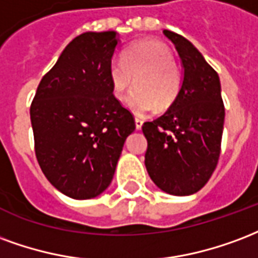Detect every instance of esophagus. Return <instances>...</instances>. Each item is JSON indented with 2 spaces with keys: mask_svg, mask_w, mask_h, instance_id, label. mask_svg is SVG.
Returning <instances> with one entry per match:
<instances>
[{
  "mask_svg": "<svg viewBox=\"0 0 258 258\" xmlns=\"http://www.w3.org/2000/svg\"><path fill=\"white\" fill-rule=\"evenodd\" d=\"M135 125H136L137 131H140V129H142V126H143V121L140 119V118H136V119H135Z\"/></svg>",
  "mask_w": 258,
  "mask_h": 258,
  "instance_id": "1",
  "label": "esophagus"
}]
</instances>
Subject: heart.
I'll use <instances>...</instances> for the list:
<instances>
[{
    "label": "heart",
    "mask_w": 258,
    "mask_h": 258,
    "mask_svg": "<svg viewBox=\"0 0 258 258\" xmlns=\"http://www.w3.org/2000/svg\"><path fill=\"white\" fill-rule=\"evenodd\" d=\"M129 96L127 107L137 115H144L155 107L166 110L177 99L181 88V75L173 60L172 50L158 41H140L123 54L122 61L110 67V81L116 99Z\"/></svg>",
    "instance_id": "1"
}]
</instances>
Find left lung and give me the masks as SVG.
Returning <instances> with one entry per match:
<instances>
[{
	"label": "left lung",
	"mask_w": 258,
	"mask_h": 258,
	"mask_svg": "<svg viewBox=\"0 0 258 258\" xmlns=\"http://www.w3.org/2000/svg\"><path fill=\"white\" fill-rule=\"evenodd\" d=\"M176 46L183 81L168 111L144 122L146 168L158 188L185 197L198 192L217 166L224 127L219 74L188 39L163 30Z\"/></svg>",
	"instance_id": "1"
}]
</instances>
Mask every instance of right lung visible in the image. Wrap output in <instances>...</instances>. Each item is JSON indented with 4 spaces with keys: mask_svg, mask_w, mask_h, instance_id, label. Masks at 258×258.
Segmentation results:
<instances>
[{
    "mask_svg": "<svg viewBox=\"0 0 258 258\" xmlns=\"http://www.w3.org/2000/svg\"><path fill=\"white\" fill-rule=\"evenodd\" d=\"M115 31L84 33L41 80L30 118L35 155L45 177L73 199H90L111 184L126 137L131 111L112 95L110 67Z\"/></svg>",
    "mask_w": 258,
    "mask_h": 258,
    "instance_id": "obj_1",
    "label": "right lung"
}]
</instances>
